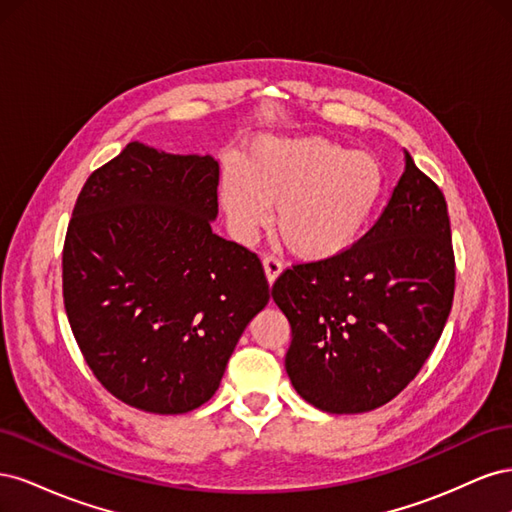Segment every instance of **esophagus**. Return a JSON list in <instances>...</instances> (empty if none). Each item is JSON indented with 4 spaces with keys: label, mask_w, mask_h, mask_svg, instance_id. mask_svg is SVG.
<instances>
[{
    "label": "esophagus",
    "mask_w": 512,
    "mask_h": 512,
    "mask_svg": "<svg viewBox=\"0 0 512 512\" xmlns=\"http://www.w3.org/2000/svg\"><path fill=\"white\" fill-rule=\"evenodd\" d=\"M262 267H265V275H267V282L273 284L277 277L282 273V262L277 260L275 256H265L262 258Z\"/></svg>",
    "instance_id": "1"
}]
</instances>
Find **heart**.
Returning <instances> with one entry per match:
<instances>
[{
	"mask_svg": "<svg viewBox=\"0 0 512 512\" xmlns=\"http://www.w3.org/2000/svg\"><path fill=\"white\" fill-rule=\"evenodd\" d=\"M386 170L367 151L324 136H262L220 179V205L235 235L250 243L273 220L294 256L309 262L350 252L374 222Z\"/></svg>",
	"mask_w": 512,
	"mask_h": 512,
	"instance_id": "b5f03b06",
	"label": "heart"
}]
</instances>
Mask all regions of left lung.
<instances>
[{
	"label": "left lung",
	"mask_w": 512,
	"mask_h": 512,
	"mask_svg": "<svg viewBox=\"0 0 512 512\" xmlns=\"http://www.w3.org/2000/svg\"><path fill=\"white\" fill-rule=\"evenodd\" d=\"M404 160L389 203L350 252L286 269L271 290L292 329L288 378L322 412L359 414L397 397L451 314L446 200L408 151Z\"/></svg>",
	"instance_id": "1"
}]
</instances>
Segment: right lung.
Wrapping results in <instances>:
<instances>
[{"mask_svg": "<svg viewBox=\"0 0 512 512\" xmlns=\"http://www.w3.org/2000/svg\"><path fill=\"white\" fill-rule=\"evenodd\" d=\"M220 164L143 143L89 175L64 243V305L89 369L123 404L209 401L269 303L260 260L211 230Z\"/></svg>", "mask_w": 512, "mask_h": 512, "instance_id": "obj_1", "label": "right lung"}]
</instances>
